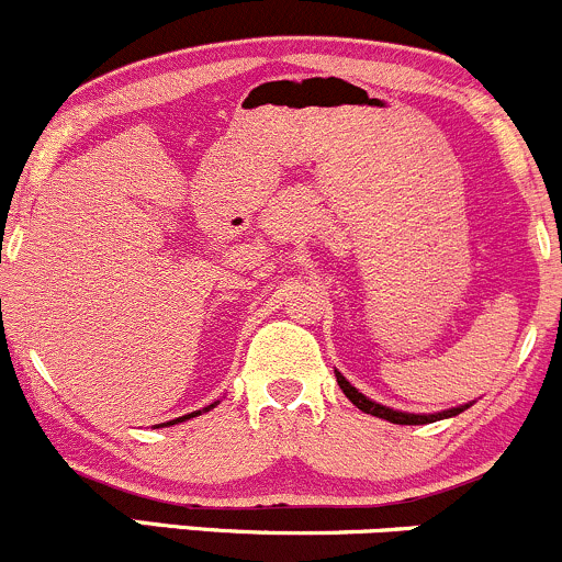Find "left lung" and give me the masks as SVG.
<instances>
[{
	"label": "left lung",
	"instance_id": "8db88e82",
	"mask_svg": "<svg viewBox=\"0 0 562 562\" xmlns=\"http://www.w3.org/2000/svg\"><path fill=\"white\" fill-rule=\"evenodd\" d=\"M336 382H339V387L345 390L347 398L352 401V404L358 406L360 412H366V415H374V417H382V420L387 423H395V425H425V423H436V420H447V417H454L460 415V412L469 409L471 404H463V406H454V409H447V412H436V415H409V412H398V409H390V406H382L376 404V401L366 398L363 393H358L356 387L350 385V382L345 380V376L336 371Z\"/></svg>",
	"mask_w": 562,
	"mask_h": 562
}]
</instances>
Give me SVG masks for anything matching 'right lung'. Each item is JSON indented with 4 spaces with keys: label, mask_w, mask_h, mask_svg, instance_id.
<instances>
[{
    "label": "right lung",
    "mask_w": 562,
    "mask_h": 562,
    "mask_svg": "<svg viewBox=\"0 0 562 562\" xmlns=\"http://www.w3.org/2000/svg\"><path fill=\"white\" fill-rule=\"evenodd\" d=\"M215 404H217V401H215ZM215 404H210V406H206V409H204V412H210V409H212V406H215ZM196 415H202V409H199V412H191V415H186V417H177V420L161 423V425H177V423H182V420H191V417H196Z\"/></svg>",
    "instance_id": "right-lung-1"
}]
</instances>
